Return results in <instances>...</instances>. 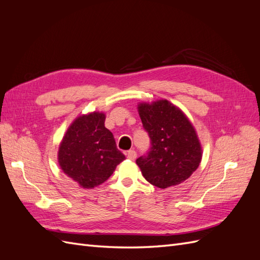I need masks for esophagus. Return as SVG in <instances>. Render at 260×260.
Here are the masks:
<instances>
[{"instance_id":"1","label":"esophagus","mask_w":260,"mask_h":260,"mask_svg":"<svg viewBox=\"0 0 260 260\" xmlns=\"http://www.w3.org/2000/svg\"><path fill=\"white\" fill-rule=\"evenodd\" d=\"M125 155H127V158L131 160H135L137 158V152L133 151V149H130V151H128Z\"/></svg>"}]
</instances>
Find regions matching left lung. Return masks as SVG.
Returning a JSON list of instances; mask_svg holds the SVG:
<instances>
[{
	"mask_svg": "<svg viewBox=\"0 0 260 260\" xmlns=\"http://www.w3.org/2000/svg\"><path fill=\"white\" fill-rule=\"evenodd\" d=\"M151 148L137 159L149 183L167 188L192 176L202 160V146L196 131L184 113L167 100L138 105Z\"/></svg>",
	"mask_w": 260,
	"mask_h": 260,
	"instance_id": "left-lung-1",
	"label": "left lung"
}]
</instances>
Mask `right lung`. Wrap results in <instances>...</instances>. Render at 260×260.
Returning <instances> with one entry per match:
<instances>
[{
  "label": "right lung",
  "mask_w": 260,
  "mask_h": 260,
  "mask_svg": "<svg viewBox=\"0 0 260 260\" xmlns=\"http://www.w3.org/2000/svg\"><path fill=\"white\" fill-rule=\"evenodd\" d=\"M124 158L105 128V114L99 112L76 118L58 149L61 170L83 188L104 183Z\"/></svg>",
  "instance_id": "right-lung-1"
}]
</instances>
